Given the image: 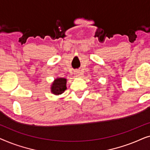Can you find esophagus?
Segmentation results:
<instances>
[{
	"mask_svg": "<svg viewBox=\"0 0 150 150\" xmlns=\"http://www.w3.org/2000/svg\"><path fill=\"white\" fill-rule=\"evenodd\" d=\"M74 74L76 77H79V76H81V71H79V70L75 71H74Z\"/></svg>",
	"mask_w": 150,
	"mask_h": 150,
	"instance_id": "esophagus-1",
	"label": "esophagus"
}]
</instances>
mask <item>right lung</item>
I'll list each match as a JSON object with an SVG mask.
<instances>
[{
	"instance_id": "1",
	"label": "right lung",
	"mask_w": 150,
	"mask_h": 150,
	"mask_svg": "<svg viewBox=\"0 0 150 150\" xmlns=\"http://www.w3.org/2000/svg\"><path fill=\"white\" fill-rule=\"evenodd\" d=\"M67 79L65 78H57L52 82L50 91L54 95L59 96L62 94L67 89Z\"/></svg>"
}]
</instances>
